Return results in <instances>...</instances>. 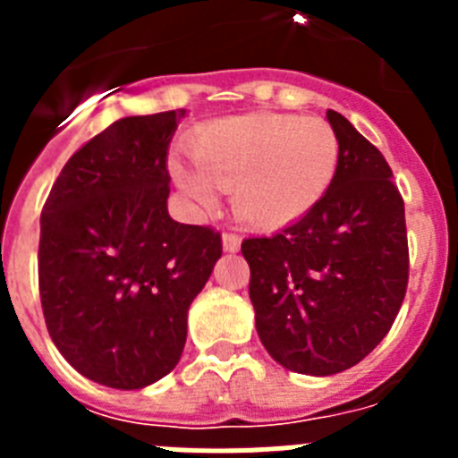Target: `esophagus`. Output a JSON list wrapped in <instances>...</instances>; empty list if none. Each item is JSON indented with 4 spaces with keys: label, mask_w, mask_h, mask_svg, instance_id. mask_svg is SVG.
Returning a JSON list of instances; mask_svg holds the SVG:
<instances>
[{
    "label": "esophagus",
    "mask_w": 458,
    "mask_h": 458,
    "mask_svg": "<svg viewBox=\"0 0 458 458\" xmlns=\"http://www.w3.org/2000/svg\"><path fill=\"white\" fill-rule=\"evenodd\" d=\"M222 248H225V252H236L241 248V236L233 232H225L222 233Z\"/></svg>",
    "instance_id": "obj_1"
}]
</instances>
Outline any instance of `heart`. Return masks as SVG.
Segmentation results:
<instances>
[{
  "instance_id": "1",
  "label": "heart",
  "mask_w": 458,
  "mask_h": 458,
  "mask_svg": "<svg viewBox=\"0 0 458 458\" xmlns=\"http://www.w3.org/2000/svg\"><path fill=\"white\" fill-rule=\"evenodd\" d=\"M192 163L174 157V183L199 208L217 204V188L232 190L242 222L275 229L310 213L337 174L339 140L317 116L245 114L222 119L188 141Z\"/></svg>"
}]
</instances>
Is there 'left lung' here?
<instances>
[{
  "label": "left lung",
  "mask_w": 458,
  "mask_h": 458,
  "mask_svg": "<svg viewBox=\"0 0 458 458\" xmlns=\"http://www.w3.org/2000/svg\"><path fill=\"white\" fill-rule=\"evenodd\" d=\"M335 181L310 213L270 238H248L250 301L275 362L295 374L333 376L386 337L408 284L403 199L392 169L339 112Z\"/></svg>",
  "instance_id": "8db88e82"
}]
</instances>
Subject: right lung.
Returning <instances> with one entry per match:
<instances>
[{"instance_id": "right-lung-1", "label": "right lung", "mask_w": 458, "mask_h": 458, "mask_svg": "<svg viewBox=\"0 0 458 458\" xmlns=\"http://www.w3.org/2000/svg\"><path fill=\"white\" fill-rule=\"evenodd\" d=\"M183 116L114 121L72 153L40 213L47 333L72 369L116 390L179 365L188 310L222 257L220 233L167 213V148Z\"/></svg>"}]
</instances>
